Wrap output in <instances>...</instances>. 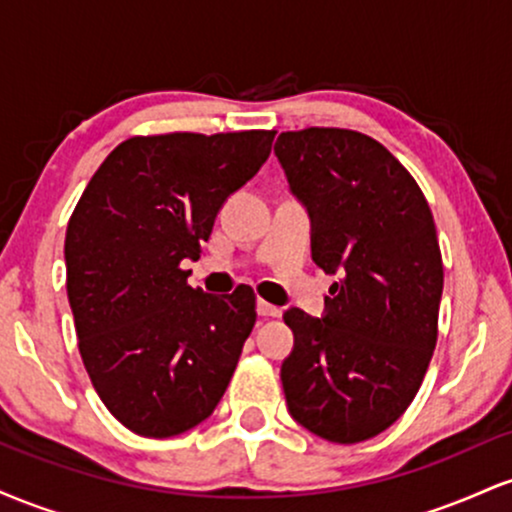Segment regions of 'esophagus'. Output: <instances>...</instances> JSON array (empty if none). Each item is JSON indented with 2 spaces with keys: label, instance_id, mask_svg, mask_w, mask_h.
Segmentation results:
<instances>
[{
  "label": "esophagus",
  "instance_id": "1",
  "mask_svg": "<svg viewBox=\"0 0 512 512\" xmlns=\"http://www.w3.org/2000/svg\"><path fill=\"white\" fill-rule=\"evenodd\" d=\"M257 315H260V317H279L281 308H276V305L267 303V301H257Z\"/></svg>",
  "mask_w": 512,
  "mask_h": 512
}]
</instances>
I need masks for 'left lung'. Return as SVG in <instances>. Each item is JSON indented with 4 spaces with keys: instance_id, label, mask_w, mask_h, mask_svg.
<instances>
[{
    "instance_id": "obj_1",
    "label": "left lung",
    "mask_w": 512,
    "mask_h": 512,
    "mask_svg": "<svg viewBox=\"0 0 512 512\" xmlns=\"http://www.w3.org/2000/svg\"><path fill=\"white\" fill-rule=\"evenodd\" d=\"M274 154L310 219V255L342 274L325 313H284L289 414L330 443L390 428L419 392L438 339L443 262L419 185L383 144L351 129L279 134Z\"/></svg>"
}]
</instances>
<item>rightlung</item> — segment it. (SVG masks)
<instances>
[{"label": "right lung", "instance_id": "obj_1", "mask_svg": "<svg viewBox=\"0 0 512 512\" xmlns=\"http://www.w3.org/2000/svg\"><path fill=\"white\" fill-rule=\"evenodd\" d=\"M274 132L132 137L101 163L64 240L79 351L110 414L146 438L214 414L255 325V293L187 286L223 202L272 151Z\"/></svg>", "mask_w": 512, "mask_h": 512}]
</instances>
